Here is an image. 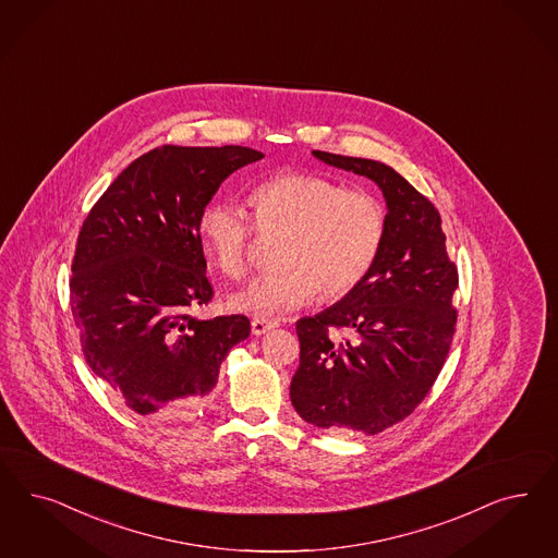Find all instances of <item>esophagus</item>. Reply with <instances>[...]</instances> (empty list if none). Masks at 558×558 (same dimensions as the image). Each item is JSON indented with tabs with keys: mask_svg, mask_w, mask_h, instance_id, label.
<instances>
[{
	"mask_svg": "<svg viewBox=\"0 0 558 558\" xmlns=\"http://www.w3.org/2000/svg\"><path fill=\"white\" fill-rule=\"evenodd\" d=\"M252 335H263V332H267L270 328H275L277 326V320H267V318H252Z\"/></svg>",
	"mask_w": 558,
	"mask_h": 558,
	"instance_id": "1",
	"label": "esophagus"
}]
</instances>
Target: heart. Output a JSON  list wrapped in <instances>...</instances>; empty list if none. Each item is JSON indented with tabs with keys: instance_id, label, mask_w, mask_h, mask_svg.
I'll list each match as a JSON object with an SVG mask.
<instances>
[{
	"instance_id": "b5f03b06",
	"label": "heart",
	"mask_w": 558,
	"mask_h": 558,
	"mask_svg": "<svg viewBox=\"0 0 558 558\" xmlns=\"http://www.w3.org/2000/svg\"><path fill=\"white\" fill-rule=\"evenodd\" d=\"M251 216L235 203H209L198 217L205 256L221 275L242 279L252 265L256 232L277 238V269L230 298V306L256 316L304 306L316 293L335 302L360 288L378 263L386 209L376 195L347 189L312 172H283L251 191Z\"/></svg>"
}]
</instances>
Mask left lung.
<instances>
[{
	"instance_id": "left-lung-1",
	"label": "left lung",
	"mask_w": 558,
	"mask_h": 558,
	"mask_svg": "<svg viewBox=\"0 0 558 558\" xmlns=\"http://www.w3.org/2000/svg\"><path fill=\"white\" fill-rule=\"evenodd\" d=\"M312 154L378 184L388 205L386 238L360 288L295 323L300 367L289 396L320 429L376 435L413 413L446 363L458 320L451 304L458 269L439 211L395 168Z\"/></svg>"
}]
</instances>
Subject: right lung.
<instances>
[{"instance_id":"obj_1","label":"right lung","mask_w":558,"mask_h":558,"mask_svg":"<svg viewBox=\"0 0 558 558\" xmlns=\"http://www.w3.org/2000/svg\"><path fill=\"white\" fill-rule=\"evenodd\" d=\"M265 154L242 147L162 145L114 179L82 223L70 304L86 363L144 416L193 413L219 365L251 335L242 314L198 320L214 288L198 217L219 184Z\"/></svg>"}]
</instances>
